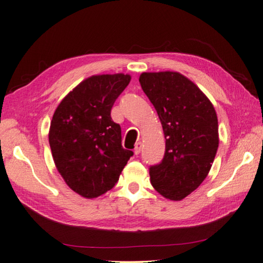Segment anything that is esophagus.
<instances>
[{
	"label": "esophagus",
	"mask_w": 263,
	"mask_h": 263,
	"mask_svg": "<svg viewBox=\"0 0 263 263\" xmlns=\"http://www.w3.org/2000/svg\"><path fill=\"white\" fill-rule=\"evenodd\" d=\"M141 148H142V143L141 142H137V143L135 144V149H134L135 155H139L141 153Z\"/></svg>",
	"instance_id": "34e87169"
}]
</instances>
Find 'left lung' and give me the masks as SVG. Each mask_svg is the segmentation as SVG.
Here are the masks:
<instances>
[{
  "label": "left lung",
  "mask_w": 263,
  "mask_h": 263,
  "mask_svg": "<svg viewBox=\"0 0 263 263\" xmlns=\"http://www.w3.org/2000/svg\"><path fill=\"white\" fill-rule=\"evenodd\" d=\"M140 84L166 140L163 160L149 168L151 185L166 199L180 201L203 182L214 163L217 114L203 92L179 72H143Z\"/></svg>",
  "instance_id": "left-lung-1"
}]
</instances>
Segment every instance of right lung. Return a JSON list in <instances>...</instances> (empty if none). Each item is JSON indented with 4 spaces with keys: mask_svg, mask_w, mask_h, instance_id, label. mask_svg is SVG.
Returning a JSON list of instances; mask_svg holds the SVG:
<instances>
[{
    "mask_svg": "<svg viewBox=\"0 0 263 263\" xmlns=\"http://www.w3.org/2000/svg\"><path fill=\"white\" fill-rule=\"evenodd\" d=\"M130 75H96L81 82L55 109L49 145L59 173L86 199L112 190L134 153L121 145V127L110 118Z\"/></svg>",
    "mask_w": 263,
    "mask_h": 263,
    "instance_id": "obj_1",
    "label": "right lung"
}]
</instances>
